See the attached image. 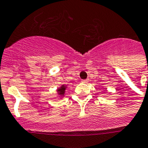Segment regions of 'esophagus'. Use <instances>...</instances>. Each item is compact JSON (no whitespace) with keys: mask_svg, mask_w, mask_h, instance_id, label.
Returning <instances> with one entry per match:
<instances>
[{"mask_svg":"<svg viewBox=\"0 0 148 148\" xmlns=\"http://www.w3.org/2000/svg\"><path fill=\"white\" fill-rule=\"evenodd\" d=\"M88 82V79H82V82H83V83H87Z\"/></svg>","mask_w":148,"mask_h":148,"instance_id":"obj_1","label":"esophagus"}]
</instances>
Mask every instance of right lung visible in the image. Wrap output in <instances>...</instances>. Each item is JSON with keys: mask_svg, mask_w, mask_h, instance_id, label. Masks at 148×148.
<instances>
[{"mask_svg": "<svg viewBox=\"0 0 148 148\" xmlns=\"http://www.w3.org/2000/svg\"><path fill=\"white\" fill-rule=\"evenodd\" d=\"M67 86H65V85H62L56 89V92H57V94L60 95V98H62L64 96L65 92H66V89Z\"/></svg>", "mask_w": 148, "mask_h": 148, "instance_id": "1", "label": "right lung"}]
</instances>
